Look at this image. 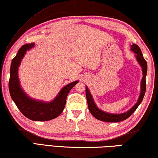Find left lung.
Listing matches in <instances>:
<instances>
[{"mask_svg":"<svg viewBox=\"0 0 158 158\" xmlns=\"http://www.w3.org/2000/svg\"><path fill=\"white\" fill-rule=\"evenodd\" d=\"M131 49L132 52H135L136 54V58L138 60L139 63L140 64V65L142 68V72H143V77H142V81H141V94L137 102L136 103V105H134L132 108L130 109L127 112H125L123 114H108L106 113L105 111H102L100 110V109H98L96 106L94 101L93 100V98L90 93L89 92V90L88 88L85 86V95H86L87 99V102L88 106H89V109L90 113L94 116L95 118H97L100 121H105V122H110V123H116L124 121V120L127 119V118H129L131 115H132L136 109H137L139 105H140L141 102H142L143 98L144 97L146 93V76L147 73V63L146 60L144 59L142 53L140 48L139 47L138 45L136 44H132L131 46Z\"/></svg>","mask_w":158,"mask_h":158,"instance_id":"8db88e82","label":"left lung"}]
</instances>
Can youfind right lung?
Here are the masks:
<instances>
[{"label":"right lung","instance_id":"right-lung-1","mask_svg":"<svg viewBox=\"0 0 158 158\" xmlns=\"http://www.w3.org/2000/svg\"><path fill=\"white\" fill-rule=\"evenodd\" d=\"M34 46V43L23 45L18 51L17 54L13 58L10 73L9 90L11 98L18 109L24 116L32 121H46L58 117L62 113L65 106L66 98L70 90L79 81L72 82L63 88L55 98L51 102H43L34 100L28 98L21 89L18 78V67L26 52Z\"/></svg>","mask_w":158,"mask_h":158}]
</instances>
